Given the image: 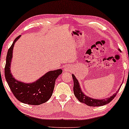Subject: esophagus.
<instances>
[{
    "mask_svg": "<svg viewBox=\"0 0 129 129\" xmlns=\"http://www.w3.org/2000/svg\"><path fill=\"white\" fill-rule=\"evenodd\" d=\"M71 70V67L69 66V65H65L64 68V71H66V72H67V71H69Z\"/></svg>",
    "mask_w": 129,
    "mask_h": 129,
    "instance_id": "obj_1",
    "label": "esophagus"
}]
</instances>
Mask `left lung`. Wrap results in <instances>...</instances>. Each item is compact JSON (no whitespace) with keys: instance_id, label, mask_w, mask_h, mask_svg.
<instances>
[{"instance_id":"obj_1","label":"left lung","mask_w":129,"mask_h":129,"mask_svg":"<svg viewBox=\"0 0 129 129\" xmlns=\"http://www.w3.org/2000/svg\"><path fill=\"white\" fill-rule=\"evenodd\" d=\"M119 50L120 51V50L119 49ZM72 77L73 80V92L75 95V96L79 101L81 102V103H85V105H87L89 106H92V107H96V106H104L107 104L109 103L110 102L112 101V99L115 97L116 95V93L118 92L119 89L116 92V93L113 94L111 96L107 98V99H95L91 98L90 97L87 96L83 93L81 89L80 86V84L79 83L78 80L76 78L75 76L72 74Z\"/></svg>"}]
</instances>
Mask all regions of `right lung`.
I'll list each match as a JSON object with an SVG mask.
<instances>
[{
    "mask_svg": "<svg viewBox=\"0 0 129 129\" xmlns=\"http://www.w3.org/2000/svg\"><path fill=\"white\" fill-rule=\"evenodd\" d=\"M20 36H19L14 40L8 50L5 68V78L14 96L18 101L28 105H41L52 96L55 81L58 76L62 73V71L59 69L49 71L37 80L31 83H24L16 80L11 73L10 67L14 44Z\"/></svg>",
    "mask_w": 129,
    "mask_h": 129,
    "instance_id": "right-lung-1",
    "label": "right lung"
}]
</instances>
